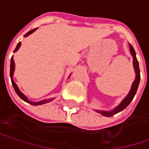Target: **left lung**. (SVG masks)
Wrapping results in <instances>:
<instances>
[{"label": "left lung", "mask_w": 149, "mask_h": 149, "mask_svg": "<svg viewBox=\"0 0 149 149\" xmlns=\"http://www.w3.org/2000/svg\"><path fill=\"white\" fill-rule=\"evenodd\" d=\"M129 47H130V52H131V55L133 56V65H134V71H135V80L134 81V82L132 84V87H131V89H130V91L127 94V96L113 110H111V111H99V110H96L97 112L102 114L103 116L111 117L114 114H117V113L120 112L121 111H123L125 108H126L129 105L130 103L133 101V99H134V96L136 94V92H137V89H138V87H139V83H140V80H141L139 62L137 61L136 53H135V51H134V47L131 45H129Z\"/></svg>", "instance_id": "obj_1"}]
</instances>
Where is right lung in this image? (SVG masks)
Masks as SVG:
<instances>
[{"instance_id": "add662e5", "label": "right lung", "mask_w": 149, "mask_h": 149, "mask_svg": "<svg viewBox=\"0 0 149 149\" xmlns=\"http://www.w3.org/2000/svg\"><path fill=\"white\" fill-rule=\"evenodd\" d=\"M37 29H38V28H36V29H33V30L30 31L29 32H27V33L24 35V37H28L29 35H31V33H33ZM20 46H21V42H19V43L17 44V45H16V47H15V49L14 52H17V51H18V49L20 48ZM14 72H15V61H14V59H13V56H12L11 61H10V78H11V82H12V85H13V87H14L15 91L16 92V94H17L18 96H19V97H20L21 99H23V100H24V101H25L26 103L31 104H32V105H40V104H44L49 103V102H51V101H52V100L54 99V98H49V99H44V100H41V101H38V102H32V101L29 100V99H28V97L24 94V93H22V92H21V90L19 89V88L17 87L16 83L14 81V80H13Z\"/></svg>"}]
</instances>
